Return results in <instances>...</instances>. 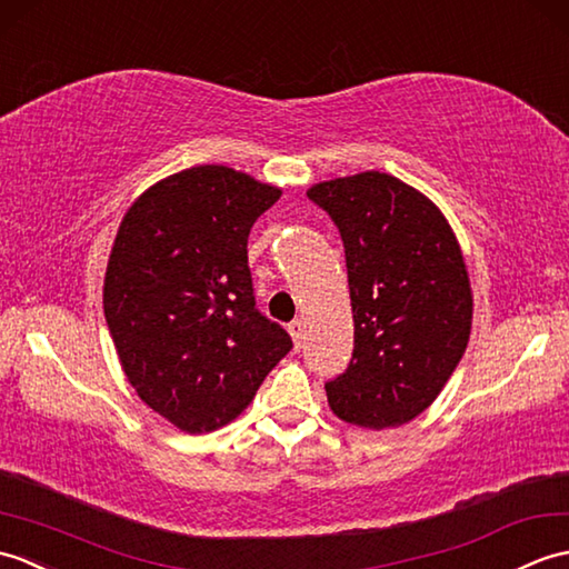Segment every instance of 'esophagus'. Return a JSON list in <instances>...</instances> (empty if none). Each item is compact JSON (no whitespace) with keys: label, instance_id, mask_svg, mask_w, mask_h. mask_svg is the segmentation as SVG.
I'll return each instance as SVG.
<instances>
[{"label":"esophagus","instance_id":"1","mask_svg":"<svg viewBox=\"0 0 569 569\" xmlns=\"http://www.w3.org/2000/svg\"><path fill=\"white\" fill-rule=\"evenodd\" d=\"M289 336H292V340H295V348H301V340H305V336H307V323L301 319L289 323Z\"/></svg>","mask_w":569,"mask_h":569}]
</instances>
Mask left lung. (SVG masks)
I'll return each instance as SVG.
<instances>
[{"label": "left lung", "mask_w": 569, "mask_h": 569, "mask_svg": "<svg viewBox=\"0 0 569 569\" xmlns=\"http://www.w3.org/2000/svg\"><path fill=\"white\" fill-rule=\"evenodd\" d=\"M346 248L356 348L326 382L340 421L397 428L426 411L456 372L472 328L462 250L431 199L387 172H358L307 189Z\"/></svg>", "instance_id": "1"}]
</instances>
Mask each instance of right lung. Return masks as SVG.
Segmentation results:
<instances>
[{
  "label": "right lung",
  "instance_id": "obj_1",
  "mask_svg": "<svg viewBox=\"0 0 569 569\" xmlns=\"http://www.w3.org/2000/svg\"><path fill=\"white\" fill-rule=\"evenodd\" d=\"M282 189L226 166L148 187L113 238L104 317L136 395L184 433L231 423L292 350L256 309L248 233Z\"/></svg>",
  "mask_w": 569,
  "mask_h": 569
}]
</instances>
